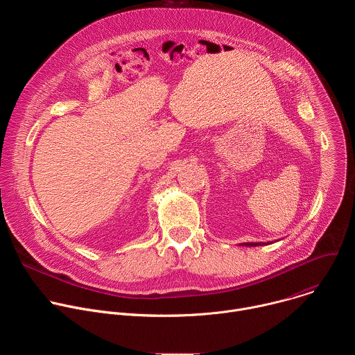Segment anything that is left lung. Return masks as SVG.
Segmentation results:
<instances>
[{
	"label": "left lung",
	"mask_w": 355,
	"mask_h": 355,
	"mask_svg": "<svg viewBox=\"0 0 355 355\" xmlns=\"http://www.w3.org/2000/svg\"><path fill=\"white\" fill-rule=\"evenodd\" d=\"M244 244H247V245H261L264 243H244Z\"/></svg>",
	"instance_id": "left-lung-1"
}]
</instances>
